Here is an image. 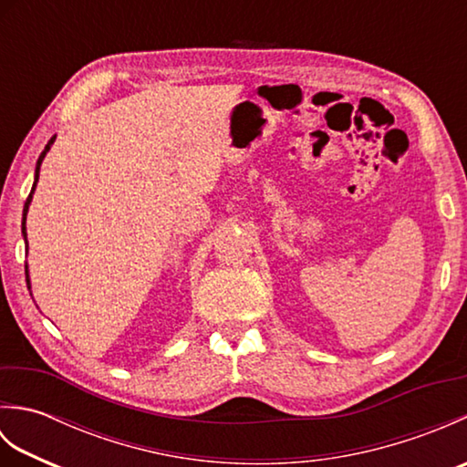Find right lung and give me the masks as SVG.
Returning a JSON list of instances; mask_svg holds the SVG:
<instances>
[{"label": "right lung", "instance_id": "add662e5", "mask_svg": "<svg viewBox=\"0 0 467 467\" xmlns=\"http://www.w3.org/2000/svg\"><path fill=\"white\" fill-rule=\"evenodd\" d=\"M56 142V136L54 138H49V142L46 144V148H44V152L39 154V158H37V162H36V174H34V186H32V192H29V196H27V201H26V204H24V216H22V234H24V241H26V246H27V233H26V218H27V211H29V204H32V198H34V191H36V184H37V178H39V166H42V162H44V158H46V154L49 152V148H52V144ZM26 281H27V289H32V283H29V271H27V265H26Z\"/></svg>", "mask_w": 467, "mask_h": 467}]
</instances>
